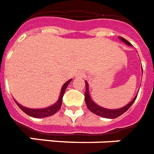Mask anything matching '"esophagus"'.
<instances>
[{"instance_id":"34e87169","label":"esophagus","mask_w":154,"mask_h":154,"mask_svg":"<svg viewBox=\"0 0 154 154\" xmlns=\"http://www.w3.org/2000/svg\"><path fill=\"white\" fill-rule=\"evenodd\" d=\"M79 76H83V75H82V74H81V75H79Z\"/></svg>"}]
</instances>
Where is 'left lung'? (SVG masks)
<instances>
[{
  "instance_id": "8db88e82",
  "label": "left lung",
  "mask_w": 154,
  "mask_h": 154,
  "mask_svg": "<svg viewBox=\"0 0 154 154\" xmlns=\"http://www.w3.org/2000/svg\"><path fill=\"white\" fill-rule=\"evenodd\" d=\"M119 39L124 42L126 44L129 45V46H131L132 44H130L128 40H126V39H124L123 37H119ZM86 83V92H85V103L87 104V108L89 109L92 113H94V114L98 115V116L103 117V118H106V119H116L118 117H119L120 115H122V114H124L126 110L129 109V108L132 106V104L134 103L135 99L137 98V94L134 98L132 101H130V103H129L127 105H126L125 106L122 108H119V109H115V110H110V109H106V108H103L100 106L97 105L96 103L93 102L89 94V86H88V83L87 81H85Z\"/></svg>"
}]
</instances>
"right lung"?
<instances>
[{"label":"right lung","instance_id":"1","mask_svg":"<svg viewBox=\"0 0 154 154\" xmlns=\"http://www.w3.org/2000/svg\"><path fill=\"white\" fill-rule=\"evenodd\" d=\"M71 79H69L68 81H67L63 85L62 89H61V91H60V98L58 99V101L56 102L55 104L50 106L48 107L47 108H43V109H30V108L24 107L23 106H21L20 104L17 103V101L15 100V103H17V105L20 108V110H23V111L26 114L29 115L31 117H33V118H35V119H41V118H46V117H49L53 115L60 110V107H61V105H62V100H63V96L64 94V92L67 89V86L71 83Z\"/></svg>","mask_w":154,"mask_h":154}]
</instances>
